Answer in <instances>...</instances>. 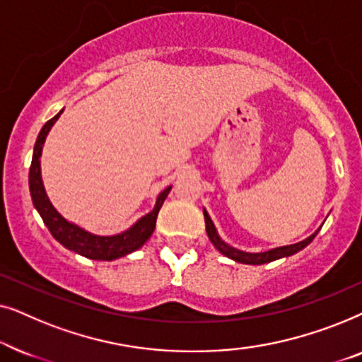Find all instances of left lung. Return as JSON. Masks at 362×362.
<instances>
[{
  "label": "left lung",
  "mask_w": 362,
  "mask_h": 362,
  "mask_svg": "<svg viewBox=\"0 0 362 362\" xmlns=\"http://www.w3.org/2000/svg\"><path fill=\"white\" fill-rule=\"evenodd\" d=\"M204 221H206V230H207V235H209V239L212 244L217 250L221 252V254H224L226 257H229V259L235 260V262H240V264H249V265H260V264H269V262H274L276 259H281V257H288V255H293L296 252L305 249L306 245L310 244L311 240L315 239L316 234H318V230L315 232L313 235H310L308 239L298 242V244H293V245H285V247H279V249H274V250H269V252H264V254H247V252H242V250H237V249H232L226 244V242L221 240V237L217 235L216 232V227L212 224L211 217L207 212L204 211Z\"/></svg>",
  "instance_id": "8db88e82"
}]
</instances>
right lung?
<instances>
[{"label":"right lung","instance_id":"add662e5","mask_svg":"<svg viewBox=\"0 0 362 362\" xmlns=\"http://www.w3.org/2000/svg\"><path fill=\"white\" fill-rule=\"evenodd\" d=\"M61 113L62 110L59 112L56 117H52L51 120L46 122V125H44L41 128V132H39L36 145H34L33 161L31 168H29V191H31L34 207H36L39 214H41L44 224H46L47 229L51 230L54 239L61 242V244L64 247H67L69 250H74L77 252V254L93 260H113L118 259V257L132 254L133 250L140 249V247L150 239L153 230H155L158 212H160L163 202H165L171 187H166V189L158 196L155 209H153L150 214L141 217L135 226L118 235L98 237L88 234V232L81 229V227L67 222L56 209H54L52 204L47 199L41 180V161H39L42 153L44 140H46L51 127L56 123L57 118L61 117Z\"/></svg>","mask_w":362,"mask_h":362}]
</instances>
